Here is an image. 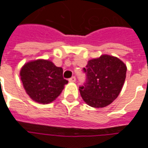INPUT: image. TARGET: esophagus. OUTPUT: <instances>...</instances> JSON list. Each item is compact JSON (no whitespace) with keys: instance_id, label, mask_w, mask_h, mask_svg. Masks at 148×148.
<instances>
[{"instance_id":"esophagus-1","label":"esophagus","mask_w":148,"mask_h":148,"mask_svg":"<svg viewBox=\"0 0 148 148\" xmlns=\"http://www.w3.org/2000/svg\"><path fill=\"white\" fill-rule=\"evenodd\" d=\"M75 81H76V78H75V77H71L70 79H69V82H74Z\"/></svg>"}]
</instances>
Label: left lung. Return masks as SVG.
Returning a JSON list of instances; mask_svg holds the SVG:
<instances>
[{
	"label": "left lung",
	"mask_w": 148,
	"mask_h": 148,
	"mask_svg": "<svg viewBox=\"0 0 148 148\" xmlns=\"http://www.w3.org/2000/svg\"><path fill=\"white\" fill-rule=\"evenodd\" d=\"M84 71L86 82L79 89L81 96L88 106L104 108L110 105L121 93L127 66L117 57L102 55L89 60Z\"/></svg>",
	"instance_id": "left-lung-1"
}]
</instances>
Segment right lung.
I'll use <instances>...</instances> for the list:
<instances>
[{
	"label": "right lung",
	"mask_w": 148,
	"mask_h": 148,
	"mask_svg": "<svg viewBox=\"0 0 148 148\" xmlns=\"http://www.w3.org/2000/svg\"><path fill=\"white\" fill-rule=\"evenodd\" d=\"M63 70L51 60L36 59L22 66L20 76L26 93L34 101L48 104L58 97L68 82L62 77Z\"/></svg>",
	"instance_id": "right-lung-1"
}]
</instances>
